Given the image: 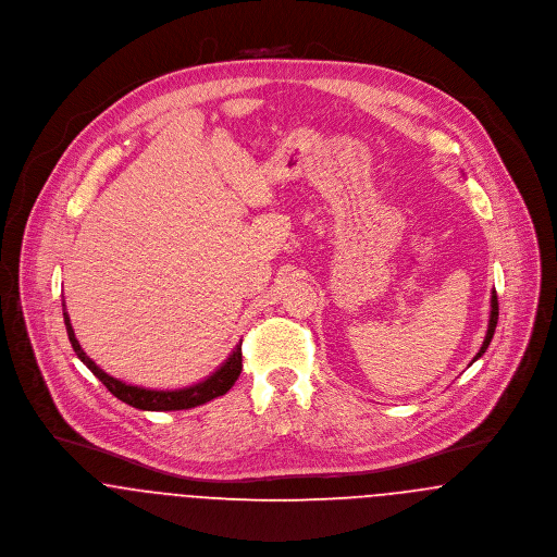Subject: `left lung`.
<instances>
[{
    "mask_svg": "<svg viewBox=\"0 0 557 557\" xmlns=\"http://www.w3.org/2000/svg\"><path fill=\"white\" fill-rule=\"evenodd\" d=\"M497 295H495V290L494 293H492V315H490V326H487V335H485V342H483V346H481V350H479V352H476V357H474V361H476V359H481V357H483V355H485V350H487V348H490V344H492V337H494V333H495V324H497V313H499V311H497ZM474 361H472V363H474Z\"/></svg>",
    "mask_w": 557,
    "mask_h": 557,
    "instance_id": "8db88e82",
    "label": "left lung"
}]
</instances>
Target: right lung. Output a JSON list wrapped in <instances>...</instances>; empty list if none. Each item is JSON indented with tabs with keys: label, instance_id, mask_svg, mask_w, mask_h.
Returning a JSON list of instances; mask_svg holds the SVG:
<instances>
[{
	"label": "right lung",
	"instance_id": "obj_1",
	"mask_svg": "<svg viewBox=\"0 0 557 557\" xmlns=\"http://www.w3.org/2000/svg\"><path fill=\"white\" fill-rule=\"evenodd\" d=\"M63 322H65V331H67V339L76 352V357L91 370V373L117 397L122 399L127 406L132 408H138V410H151V412H166V410H187V408H194V406H202L224 393L231 391V386L237 382L239 373L244 370V363H242V344H237V348L233 350V355L226 359V363L211 373L207 380L198 382V384H191L186 388H175V391H156V388H143V386H132V384H125L122 380L109 375L107 371L100 370L87 355L85 350L81 348L74 331H72V324H70V318H67V311L63 308Z\"/></svg>",
	"mask_w": 557,
	"mask_h": 557
}]
</instances>
